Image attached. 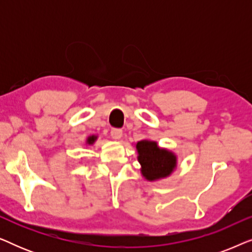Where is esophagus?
I'll return each instance as SVG.
<instances>
[{
	"mask_svg": "<svg viewBox=\"0 0 252 252\" xmlns=\"http://www.w3.org/2000/svg\"><path fill=\"white\" fill-rule=\"evenodd\" d=\"M110 134H111L112 139L115 140H119L120 137L123 136V130L119 129V128H112L111 132H110Z\"/></svg>",
	"mask_w": 252,
	"mask_h": 252,
	"instance_id": "esophagus-1",
	"label": "esophagus"
}]
</instances>
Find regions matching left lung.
I'll return each instance as SVG.
<instances>
[{"label": "left lung", "mask_w": 252, "mask_h": 252, "mask_svg": "<svg viewBox=\"0 0 252 252\" xmlns=\"http://www.w3.org/2000/svg\"><path fill=\"white\" fill-rule=\"evenodd\" d=\"M141 173L148 181L159 180L170 175L177 167V156L172 151L158 147L157 142L142 140L136 143Z\"/></svg>", "instance_id": "8db88e82"}]
</instances>
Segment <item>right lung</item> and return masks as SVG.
Wrapping results in <instances>:
<instances>
[{"instance_id": "obj_1", "label": "right lung", "mask_w": 252, "mask_h": 252, "mask_svg": "<svg viewBox=\"0 0 252 252\" xmlns=\"http://www.w3.org/2000/svg\"><path fill=\"white\" fill-rule=\"evenodd\" d=\"M96 139H97V136H95V135H92V136H89L88 139H87V143L88 144H93L96 141Z\"/></svg>"}]
</instances>
